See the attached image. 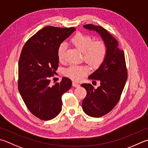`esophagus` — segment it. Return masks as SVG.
I'll list each match as a JSON object with an SVG mask.
<instances>
[{
  "instance_id": "esophagus-1",
  "label": "esophagus",
  "mask_w": 148,
  "mask_h": 148,
  "mask_svg": "<svg viewBox=\"0 0 148 148\" xmlns=\"http://www.w3.org/2000/svg\"><path fill=\"white\" fill-rule=\"evenodd\" d=\"M72 86H74V87H78V86H79V85L77 83L73 82H72Z\"/></svg>"
}]
</instances>
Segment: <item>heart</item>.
Returning a JSON list of instances; mask_svg holds the SVG:
<instances>
[{"label":"heart","instance_id":"1","mask_svg":"<svg viewBox=\"0 0 148 148\" xmlns=\"http://www.w3.org/2000/svg\"><path fill=\"white\" fill-rule=\"evenodd\" d=\"M71 43L78 50L82 52L84 60L92 67L97 68L105 61L107 54L105 42L101 40H93L91 36L78 32L70 40ZM66 45L61 43L57 49L58 58L63 62L65 58ZM89 72L86 65H72L65 72L66 76L74 80H79Z\"/></svg>","mask_w":148,"mask_h":148}]
</instances>
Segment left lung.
<instances>
[{
  "label": "left lung",
  "mask_w": 148,
  "mask_h": 148,
  "mask_svg": "<svg viewBox=\"0 0 148 148\" xmlns=\"http://www.w3.org/2000/svg\"><path fill=\"white\" fill-rule=\"evenodd\" d=\"M83 27L97 32L107 47L105 61L88 77L94 82L99 81L100 86L95 89L91 84H82L86 90L82 102L84 112L90 117H100L110 112L120 99L128 78L125 56L124 51L118 47L116 39L105 29L92 24Z\"/></svg>",
  "instance_id": "left-lung-1"
}]
</instances>
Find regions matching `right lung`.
Returning a JSON list of instances; mask_svg holds the SVG:
<instances>
[{"instance_id": "right-lung-1", "label": "right lung", "mask_w": 148, "mask_h": 148, "mask_svg": "<svg viewBox=\"0 0 148 148\" xmlns=\"http://www.w3.org/2000/svg\"><path fill=\"white\" fill-rule=\"evenodd\" d=\"M76 28L53 26L43 27L31 36L23 47L18 62V88L32 114L40 119H53L62 110V96L72 86L63 77L51 85L50 78L58 67L57 49Z\"/></svg>"}]
</instances>
